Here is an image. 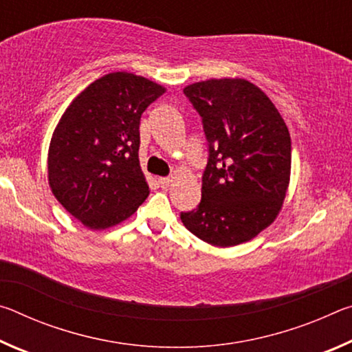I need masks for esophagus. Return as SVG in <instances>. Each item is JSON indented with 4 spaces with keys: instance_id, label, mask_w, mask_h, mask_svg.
I'll return each mask as SVG.
<instances>
[{
    "instance_id": "34e87169",
    "label": "esophagus",
    "mask_w": 352,
    "mask_h": 352,
    "mask_svg": "<svg viewBox=\"0 0 352 352\" xmlns=\"http://www.w3.org/2000/svg\"><path fill=\"white\" fill-rule=\"evenodd\" d=\"M170 178L169 177H162V178H158V184L160 186H162L163 189H168L169 188V184H170Z\"/></svg>"
}]
</instances>
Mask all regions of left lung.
Instances as JSON below:
<instances>
[{
    "instance_id": "1",
    "label": "left lung",
    "mask_w": 352,
    "mask_h": 352,
    "mask_svg": "<svg viewBox=\"0 0 352 352\" xmlns=\"http://www.w3.org/2000/svg\"><path fill=\"white\" fill-rule=\"evenodd\" d=\"M183 93L199 111L210 158L195 210L183 225L214 247L252 241L281 211L290 183L289 129L270 98L245 79L190 83Z\"/></svg>"
}]
</instances>
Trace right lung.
<instances>
[{"instance_id":"right-lung-1","label":"right lung","mask_w":352,"mask_h":352,"mask_svg":"<svg viewBox=\"0 0 352 352\" xmlns=\"http://www.w3.org/2000/svg\"><path fill=\"white\" fill-rule=\"evenodd\" d=\"M164 91L146 77L118 71L90 83L62 115L47 151V182L58 204L87 228L121 223L147 199L140 121Z\"/></svg>"}]
</instances>
